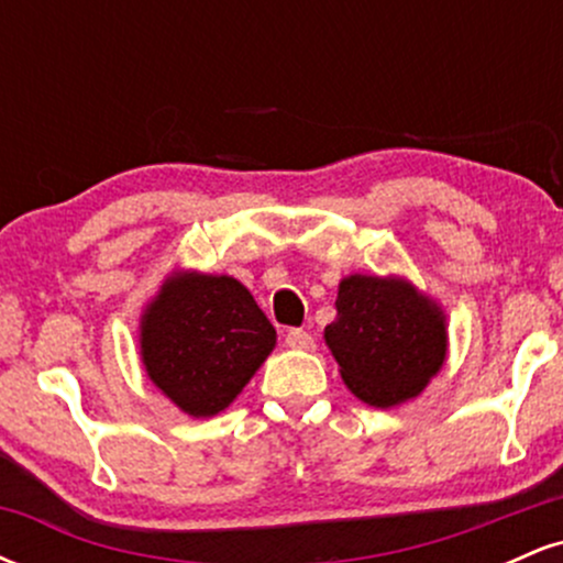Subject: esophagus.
I'll use <instances>...</instances> for the list:
<instances>
[{
  "instance_id": "esophagus-1",
  "label": "esophagus",
  "mask_w": 563,
  "mask_h": 563,
  "mask_svg": "<svg viewBox=\"0 0 563 563\" xmlns=\"http://www.w3.org/2000/svg\"><path fill=\"white\" fill-rule=\"evenodd\" d=\"M286 346L288 349H299V352H312L314 349V339L301 328H290L286 333Z\"/></svg>"
}]
</instances>
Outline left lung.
<instances>
[{
    "instance_id": "8db88e82",
    "label": "left lung",
    "mask_w": 563,
    "mask_h": 563,
    "mask_svg": "<svg viewBox=\"0 0 563 563\" xmlns=\"http://www.w3.org/2000/svg\"><path fill=\"white\" fill-rule=\"evenodd\" d=\"M325 344L346 389L371 407L418 397L448 360L442 303L399 275H346Z\"/></svg>"
}]
</instances>
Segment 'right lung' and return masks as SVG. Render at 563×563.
I'll use <instances>...</instances> for the list:
<instances>
[{
	"label": "right lung",
	"mask_w": 563,
	"mask_h": 563,
	"mask_svg": "<svg viewBox=\"0 0 563 563\" xmlns=\"http://www.w3.org/2000/svg\"><path fill=\"white\" fill-rule=\"evenodd\" d=\"M277 344L251 290L232 275L174 269L140 314V360L190 418L230 407Z\"/></svg>",
	"instance_id": "add662e5"
}]
</instances>
